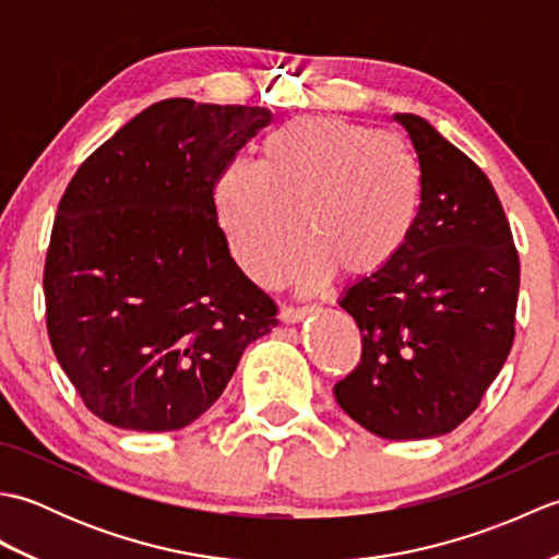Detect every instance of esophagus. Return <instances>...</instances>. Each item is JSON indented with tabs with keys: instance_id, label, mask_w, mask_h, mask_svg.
Segmentation results:
<instances>
[{
	"instance_id": "esophagus-1",
	"label": "esophagus",
	"mask_w": 559,
	"mask_h": 559,
	"mask_svg": "<svg viewBox=\"0 0 559 559\" xmlns=\"http://www.w3.org/2000/svg\"><path fill=\"white\" fill-rule=\"evenodd\" d=\"M314 307H283L281 310V322L283 324H298L305 317H310Z\"/></svg>"
}]
</instances>
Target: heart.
Returning <instances> with one entry per match:
<instances>
[{"label": "heart", "instance_id": "b5f03b06", "mask_svg": "<svg viewBox=\"0 0 559 559\" xmlns=\"http://www.w3.org/2000/svg\"><path fill=\"white\" fill-rule=\"evenodd\" d=\"M213 206L233 259L259 286L286 283L307 240V276L374 281L406 254L425 173L406 139L334 115H298L225 165Z\"/></svg>", "mask_w": 559, "mask_h": 559}]
</instances>
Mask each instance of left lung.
Instances as JSON below:
<instances>
[{"label": "left lung", "mask_w": 559, "mask_h": 559, "mask_svg": "<svg viewBox=\"0 0 559 559\" xmlns=\"http://www.w3.org/2000/svg\"><path fill=\"white\" fill-rule=\"evenodd\" d=\"M425 173L406 254L338 300L362 336L338 406L384 439H430L478 408L514 343L519 254L504 209L466 153L418 115H394Z\"/></svg>", "instance_id": "1"}]
</instances>
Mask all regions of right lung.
<instances>
[{
	"instance_id": "right-lung-1",
	"label": "right lung",
	"mask_w": 559,
	"mask_h": 559,
	"mask_svg": "<svg viewBox=\"0 0 559 559\" xmlns=\"http://www.w3.org/2000/svg\"><path fill=\"white\" fill-rule=\"evenodd\" d=\"M269 120L266 108L160 100L71 177L45 259L47 334L100 420L187 427L278 324L213 206L218 175Z\"/></svg>"
}]
</instances>
